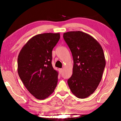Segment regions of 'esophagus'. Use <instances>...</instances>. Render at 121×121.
I'll use <instances>...</instances> for the list:
<instances>
[{
	"instance_id": "34e87169",
	"label": "esophagus",
	"mask_w": 121,
	"mask_h": 121,
	"mask_svg": "<svg viewBox=\"0 0 121 121\" xmlns=\"http://www.w3.org/2000/svg\"><path fill=\"white\" fill-rule=\"evenodd\" d=\"M62 71H63V69H62V68H61V69H59V71H60V73H62Z\"/></svg>"
}]
</instances>
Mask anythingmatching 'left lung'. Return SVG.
Instances as JSON below:
<instances>
[{"label": "left lung", "mask_w": 121, "mask_h": 121, "mask_svg": "<svg viewBox=\"0 0 121 121\" xmlns=\"http://www.w3.org/2000/svg\"><path fill=\"white\" fill-rule=\"evenodd\" d=\"M63 37L73 60L69 87L76 97L86 98L93 93L101 80L106 65L103 49L93 37L82 31L65 32Z\"/></svg>", "instance_id": "obj_1"}]
</instances>
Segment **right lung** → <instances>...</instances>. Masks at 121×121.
Returning a JSON list of instances; mask_svg holds the SVG:
<instances>
[{
	"label": "right lung",
	"instance_id": "1",
	"mask_svg": "<svg viewBox=\"0 0 121 121\" xmlns=\"http://www.w3.org/2000/svg\"><path fill=\"white\" fill-rule=\"evenodd\" d=\"M60 38L59 33L37 35L28 41L19 53L18 74L28 91L36 99L48 98L57 85L58 72L52 67V52Z\"/></svg>",
	"mask_w": 121,
	"mask_h": 121
}]
</instances>
